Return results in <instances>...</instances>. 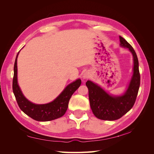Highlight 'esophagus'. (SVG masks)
<instances>
[{
    "instance_id": "obj_1",
    "label": "esophagus",
    "mask_w": 154,
    "mask_h": 154,
    "mask_svg": "<svg viewBox=\"0 0 154 154\" xmlns=\"http://www.w3.org/2000/svg\"><path fill=\"white\" fill-rule=\"evenodd\" d=\"M88 77H89V72H86L84 73V74L83 75V79H87Z\"/></svg>"
}]
</instances>
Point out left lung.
Listing matches in <instances>:
<instances>
[{"label": "left lung", "instance_id": "1", "mask_svg": "<svg viewBox=\"0 0 154 154\" xmlns=\"http://www.w3.org/2000/svg\"><path fill=\"white\" fill-rule=\"evenodd\" d=\"M119 40L120 45L128 48L134 58L133 75L125 94L119 96H111L96 83L89 80L86 82L92 112L97 118L102 120H116L127 113L135 103L140 86V74L137 54L132 45L121 36Z\"/></svg>", "mask_w": 154, "mask_h": 154}]
</instances>
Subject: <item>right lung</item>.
Segmentation results:
<instances>
[{"instance_id": "obj_1", "label": "right lung", "mask_w": 154, "mask_h": 154, "mask_svg": "<svg viewBox=\"0 0 154 154\" xmlns=\"http://www.w3.org/2000/svg\"><path fill=\"white\" fill-rule=\"evenodd\" d=\"M20 52V51H19ZM14 64V75L13 78V91L15 96L18 106L32 119L38 122H49L63 116L67 110L69 101L71 97L79 87L82 81L78 79L67 85L57 98L51 103L38 105L32 103L23 95L17 82V57Z\"/></svg>"}]
</instances>
